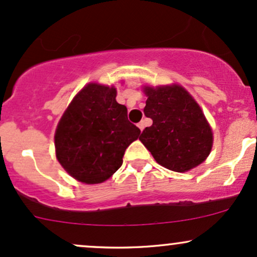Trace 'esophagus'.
<instances>
[{"instance_id": "1", "label": "esophagus", "mask_w": 257, "mask_h": 257, "mask_svg": "<svg viewBox=\"0 0 257 257\" xmlns=\"http://www.w3.org/2000/svg\"><path fill=\"white\" fill-rule=\"evenodd\" d=\"M138 126H139V129H140V131L143 132V131H144V128H145V123H144V120H143V122L139 123Z\"/></svg>"}]
</instances>
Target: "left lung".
Listing matches in <instances>:
<instances>
[{
    "mask_svg": "<svg viewBox=\"0 0 257 257\" xmlns=\"http://www.w3.org/2000/svg\"><path fill=\"white\" fill-rule=\"evenodd\" d=\"M144 108L153 120L139 140L158 164L185 173L205 161L213 147V132L196 100L181 85L144 88Z\"/></svg>",
    "mask_w": 257,
    "mask_h": 257,
    "instance_id": "8db88e82",
    "label": "left lung"
}]
</instances>
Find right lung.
<instances>
[{"label": "right lung", "instance_id": "add662e5", "mask_svg": "<svg viewBox=\"0 0 257 257\" xmlns=\"http://www.w3.org/2000/svg\"><path fill=\"white\" fill-rule=\"evenodd\" d=\"M114 87L89 83L73 98L55 131L59 163L84 184H100L119 169L124 152L140 135L128 120Z\"/></svg>", "mask_w": 257, "mask_h": 257}]
</instances>
